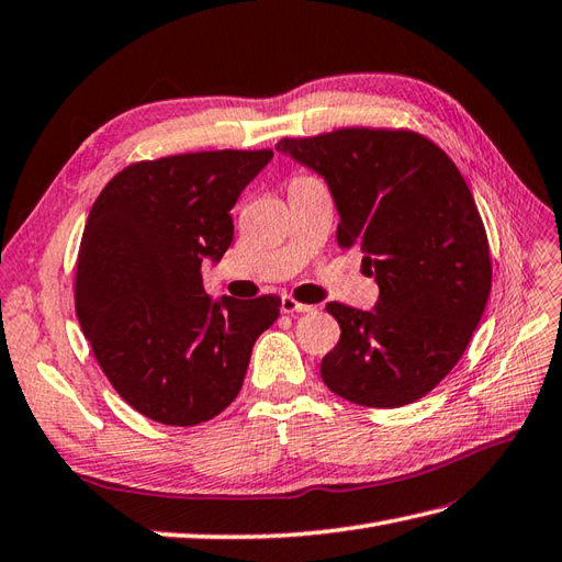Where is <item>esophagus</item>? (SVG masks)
I'll return each mask as SVG.
<instances>
[{
    "mask_svg": "<svg viewBox=\"0 0 562 562\" xmlns=\"http://www.w3.org/2000/svg\"><path fill=\"white\" fill-rule=\"evenodd\" d=\"M284 313H308L313 311L311 304H304V302H296V299L292 294H282V306H280Z\"/></svg>",
    "mask_w": 562,
    "mask_h": 562,
    "instance_id": "1",
    "label": "esophagus"
}]
</instances>
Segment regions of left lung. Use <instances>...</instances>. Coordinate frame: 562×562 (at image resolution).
<instances>
[{
  "instance_id": "obj_1",
  "label": "left lung",
  "mask_w": 562,
  "mask_h": 562,
  "mask_svg": "<svg viewBox=\"0 0 562 562\" xmlns=\"http://www.w3.org/2000/svg\"><path fill=\"white\" fill-rule=\"evenodd\" d=\"M276 148L328 181L337 244L361 249L381 290L373 311L325 306L342 333L323 383L361 407L422 400L464 355L491 294L486 229L460 169L407 128L351 126Z\"/></svg>"
}]
</instances>
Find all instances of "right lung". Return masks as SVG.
Instances as JSON below:
<instances>
[{"label":"right lung","mask_w":562,"mask_h":562,"mask_svg":"<svg viewBox=\"0 0 562 562\" xmlns=\"http://www.w3.org/2000/svg\"><path fill=\"white\" fill-rule=\"evenodd\" d=\"M272 150H205L124 167L100 191L76 260V316L124 402L165 426L213 419L239 395L280 296L203 290L225 256L229 211Z\"/></svg>","instance_id":"right-lung-1"}]
</instances>
